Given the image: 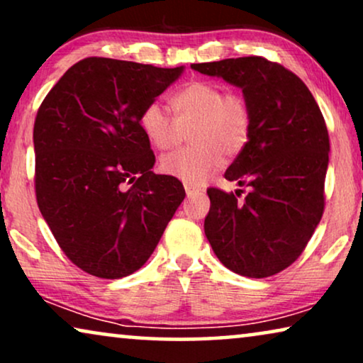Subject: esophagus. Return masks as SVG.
Listing matches in <instances>:
<instances>
[{
  "instance_id": "1",
  "label": "esophagus",
  "mask_w": 363,
  "mask_h": 363,
  "mask_svg": "<svg viewBox=\"0 0 363 363\" xmlns=\"http://www.w3.org/2000/svg\"><path fill=\"white\" fill-rule=\"evenodd\" d=\"M185 191L188 196H196V195H201L203 190H200V188L196 186H190V185H185Z\"/></svg>"
}]
</instances>
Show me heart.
Returning a JSON list of instances; mask_svg holds the SVG:
<instances>
[{"label": "heart", "instance_id": "obj_1", "mask_svg": "<svg viewBox=\"0 0 363 363\" xmlns=\"http://www.w3.org/2000/svg\"><path fill=\"white\" fill-rule=\"evenodd\" d=\"M177 118L160 102H150L140 113V127L153 147L167 150L178 142L180 125L193 123L190 142L162 158L163 173L185 185L200 186L225 162L245 150L251 137L252 116L246 99L225 92L208 81H193L172 99Z\"/></svg>", "mask_w": 363, "mask_h": 363}]
</instances>
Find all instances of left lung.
<instances>
[{"label": "left lung", "mask_w": 363, "mask_h": 363, "mask_svg": "<svg viewBox=\"0 0 363 363\" xmlns=\"http://www.w3.org/2000/svg\"><path fill=\"white\" fill-rule=\"evenodd\" d=\"M240 87L251 108L247 145L225 178L242 190L210 188L205 235L218 259L236 274L267 277L291 266L324 213L329 133L315 99L294 72L250 56L191 64Z\"/></svg>", "instance_id": "1"}]
</instances>
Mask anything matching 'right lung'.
<instances>
[{
  "instance_id": "obj_1",
  "label": "right lung",
  "mask_w": 363,
  "mask_h": 363,
  "mask_svg": "<svg viewBox=\"0 0 363 363\" xmlns=\"http://www.w3.org/2000/svg\"><path fill=\"white\" fill-rule=\"evenodd\" d=\"M182 72L87 57L39 107L38 206L61 250L89 274L118 279L140 269L185 198L177 178L152 172L155 155L140 127L145 106Z\"/></svg>"
}]
</instances>
